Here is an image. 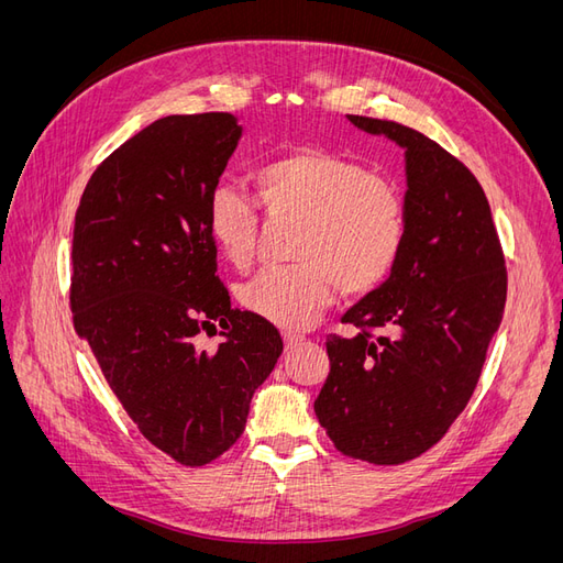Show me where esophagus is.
I'll list each match as a JSON object with an SVG mask.
<instances>
[{"mask_svg": "<svg viewBox=\"0 0 563 563\" xmlns=\"http://www.w3.org/2000/svg\"><path fill=\"white\" fill-rule=\"evenodd\" d=\"M302 335H296V333H284V350L286 352H294L298 345H302Z\"/></svg>", "mask_w": 563, "mask_h": 563, "instance_id": "esophagus-1", "label": "esophagus"}]
</instances>
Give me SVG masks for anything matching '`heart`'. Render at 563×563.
Here are the masks:
<instances>
[{
    "mask_svg": "<svg viewBox=\"0 0 563 563\" xmlns=\"http://www.w3.org/2000/svg\"><path fill=\"white\" fill-rule=\"evenodd\" d=\"M251 195L269 223H294L288 258L240 288L242 308L279 329H308L333 300L364 296L395 272L406 244V199L385 176L368 174L331 150L302 145L255 164ZM207 230L232 269L258 253L261 220L249 197L218 187L207 201Z\"/></svg>",
    "mask_w": 563,
    "mask_h": 563,
    "instance_id": "obj_1",
    "label": "heart"
}]
</instances>
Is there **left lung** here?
<instances>
[{
	"label": "left lung",
	"mask_w": 563,
	"mask_h": 563,
	"mask_svg": "<svg viewBox=\"0 0 563 563\" xmlns=\"http://www.w3.org/2000/svg\"><path fill=\"white\" fill-rule=\"evenodd\" d=\"M406 150V244L389 279L331 333V373L314 413L333 446L373 465L432 449L465 411L507 298L505 253L470 168L428 135L347 114Z\"/></svg>",
	"instance_id": "obj_1"
}]
</instances>
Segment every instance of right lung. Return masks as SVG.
Returning <instances> with one entry per match:
<instances>
[{
    "label": "right lung",
    "instance_id": "obj_1",
    "mask_svg": "<svg viewBox=\"0 0 563 563\" xmlns=\"http://www.w3.org/2000/svg\"><path fill=\"white\" fill-rule=\"evenodd\" d=\"M240 135L230 112L157 119L98 164L75 213V331L141 434L187 467L242 437L284 350L275 323L230 305L203 218ZM216 320L227 343L199 351Z\"/></svg>",
    "mask_w": 563,
    "mask_h": 563
}]
</instances>
